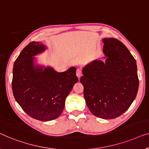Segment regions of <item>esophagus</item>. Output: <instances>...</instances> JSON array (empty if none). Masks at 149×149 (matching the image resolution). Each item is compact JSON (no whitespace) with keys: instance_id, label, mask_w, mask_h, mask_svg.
Masks as SVG:
<instances>
[{"instance_id":"esophagus-1","label":"esophagus","mask_w":149,"mask_h":149,"mask_svg":"<svg viewBox=\"0 0 149 149\" xmlns=\"http://www.w3.org/2000/svg\"><path fill=\"white\" fill-rule=\"evenodd\" d=\"M76 75L79 79L80 78V77L81 75V69H79V68L77 69V71H76Z\"/></svg>"}]
</instances>
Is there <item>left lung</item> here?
<instances>
[{
  "label": "left lung",
  "instance_id": "obj_1",
  "mask_svg": "<svg viewBox=\"0 0 149 149\" xmlns=\"http://www.w3.org/2000/svg\"><path fill=\"white\" fill-rule=\"evenodd\" d=\"M104 62L95 60L83 68L80 82L94 116L114 119L128 109L136 96L139 80L135 58L116 38H104Z\"/></svg>",
  "mask_w": 149,
  "mask_h": 149
}]
</instances>
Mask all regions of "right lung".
Instances as JSON below:
<instances>
[{"instance_id": "add662e5", "label": "right lung", "mask_w": 149, "mask_h": 149, "mask_svg": "<svg viewBox=\"0 0 149 149\" xmlns=\"http://www.w3.org/2000/svg\"><path fill=\"white\" fill-rule=\"evenodd\" d=\"M46 49L40 42L29 43L14 63L12 80L13 94L17 103L28 116L42 121L60 116L67 96L78 81L74 67L57 72L51 67L34 64L33 56Z\"/></svg>"}]
</instances>
